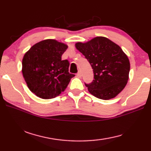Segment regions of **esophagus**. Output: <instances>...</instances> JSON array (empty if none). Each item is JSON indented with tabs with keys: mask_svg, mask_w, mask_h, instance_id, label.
<instances>
[{
	"mask_svg": "<svg viewBox=\"0 0 151 151\" xmlns=\"http://www.w3.org/2000/svg\"><path fill=\"white\" fill-rule=\"evenodd\" d=\"M76 76H77V77H78V78H81V76H82L81 73V72H78V73H77V75H76Z\"/></svg>",
	"mask_w": 151,
	"mask_h": 151,
	"instance_id": "34e87169",
	"label": "esophagus"
}]
</instances>
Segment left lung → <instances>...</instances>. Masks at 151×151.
Masks as SVG:
<instances>
[{"label":"left lung","mask_w":151,"mask_h":151,"mask_svg":"<svg viewBox=\"0 0 151 151\" xmlns=\"http://www.w3.org/2000/svg\"><path fill=\"white\" fill-rule=\"evenodd\" d=\"M75 47L93 69V81L85 84L89 93L103 100L116 97L124 88L129 77V59L122 48L104 37L78 42Z\"/></svg>","instance_id":"1"}]
</instances>
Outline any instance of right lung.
Instances as JSON below:
<instances>
[{"mask_svg": "<svg viewBox=\"0 0 151 151\" xmlns=\"http://www.w3.org/2000/svg\"><path fill=\"white\" fill-rule=\"evenodd\" d=\"M68 45L55 39L36 43L25 53L22 73L29 90L43 99H53L65 91L75 75L68 73L69 63L61 60Z\"/></svg>", "mask_w": 151, "mask_h": 151, "instance_id": "obj_1", "label": "right lung"}]
</instances>
